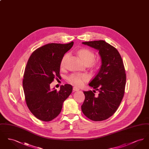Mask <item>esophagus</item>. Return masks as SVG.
Returning a JSON list of instances; mask_svg holds the SVG:
<instances>
[{
	"label": "esophagus",
	"mask_w": 149,
	"mask_h": 149,
	"mask_svg": "<svg viewBox=\"0 0 149 149\" xmlns=\"http://www.w3.org/2000/svg\"><path fill=\"white\" fill-rule=\"evenodd\" d=\"M73 90H74V91H79V88H78V87L74 86L73 87Z\"/></svg>",
	"instance_id": "obj_1"
}]
</instances>
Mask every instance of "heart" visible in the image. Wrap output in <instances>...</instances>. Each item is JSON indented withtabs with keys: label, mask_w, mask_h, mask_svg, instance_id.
<instances>
[{
	"label": "heart",
	"mask_w": 149,
	"mask_h": 149,
	"mask_svg": "<svg viewBox=\"0 0 149 149\" xmlns=\"http://www.w3.org/2000/svg\"><path fill=\"white\" fill-rule=\"evenodd\" d=\"M78 55L81 61L86 64V65H90L92 63L93 60L95 58V55L94 52L91 50L88 49H81L78 52ZM69 57V54H66L63 57L60 66L61 68H64L65 66L66 61L67 58ZM96 64L95 63H93V66H95ZM89 79V77L86 74H79V73H75L70 75L68 77V81L74 85H77L78 86H80L83 85L84 83L87 81Z\"/></svg>",
	"instance_id": "b5f03b06"
}]
</instances>
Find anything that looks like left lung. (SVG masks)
Listing matches in <instances>:
<instances>
[{"label": "left lung", "instance_id": "obj_1", "mask_svg": "<svg viewBox=\"0 0 149 149\" xmlns=\"http://www.w3.org/2000/svg\"><path fill=\"white\" fill-rule=\"evenodd\" d=\"M82 43L99 51L102 64L89 84L94 90L83 92L81 111L91 120H105L116 112L124 95L126 76L123 63L117 50L103 40ZM95 91L98 95H95Z\"/></svg>", "mask_w": 149, "mask_h": 149}]
</instances>
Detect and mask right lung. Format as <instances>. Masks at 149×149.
I'll return each instance as SVG.
<instances>
[{
  "mask_svg": "<svg viewBox=\"0 0 149 149\" xmlns=\"http://www.w3.org/2000/svg\"><path fill=\"white\" fill-rule=\"evenodd\" d=\"M74 42L49 43L37 49L29 57L23 80L27 106L36 117L42 121L52 120L61 112L64 101L72 91L70 84L60 86L59 91L50 84L60 77V63Z\"/></svg>",
  "mask_w": 149,
  "mask_h": 149,
  "instance_id": "1",
  "label": "right lung"
}]
</instances>
